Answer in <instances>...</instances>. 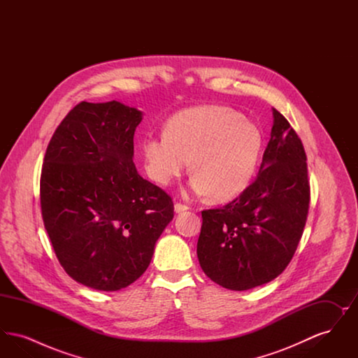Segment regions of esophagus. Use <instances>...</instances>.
Wrapping results in <instances>:
<instances>
[{
	"label": "esophagus",
	"mask_w": 358,
	"mask_h": 358,
	"mask_svg": "<svg viewBox=\"0 0 358 358\" xmlns=\"http://www.w3.org/2000/svg\"><path fill=\"white\" fill-rule=\"evenodd\" d=\"M187 209H189V206H187V205L180 204V203H177V204L174 205V212H176V213L187 212Z\"/></svg>",
	"instance_id": "esophagus-1"
}]
</instances>
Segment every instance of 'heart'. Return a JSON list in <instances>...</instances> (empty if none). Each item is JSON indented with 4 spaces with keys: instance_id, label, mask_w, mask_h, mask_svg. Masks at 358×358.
I'll list each match as a JSON object with an SVG mask.
<instances>
[{
    "instance_id": "1",
    "label": "heart",
    "mask_w": 358,
    "mask_h": 358,
    "mask_svg": "<svg viewBox=\"0 0 358 358\" xmlns=\"http://www.w3.org/2000/svg\"><path fill=\"white\" fill-rule=\"evenodd\" d=\"M263 136L255 123L222 106L182 110L165 123L164 133L141 139L148 176L169 187L192 159L190 189L225 201L243 193L255 177Z\"/></svg>"
}]
</instances>
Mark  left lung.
<instances>
[{"label":"left lung","mask_w":358,"mask_h":358,"mask_svg":"<svg viewBox=\"0 0 358 358\" xmlns=\"http://www.w3.org/2000/svg\"><path fill=\"white\" fill-rule=\"evenodd\" d=\"M273 117L255 181L234 201L201 212L197 257L206 276L225 289H254L283 273L306 224V153L287 120L275 108Z\"/></svg>","instance_id":"left-lung-1"}]
</instances>
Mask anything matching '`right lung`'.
I'll return each instance as SVG.
<instances>
[{"mask_svg":"<svg viewBox=\"0 0 358 358\" xmlns=\"http://www.w3.org/2000/svg\"><path fill=\"white\" fill-rule=\"evenodd\" d=\"M136 107L79 103L56 129L40 182L44 227L69 276L99 291L127 287L146 271L173 220V201L136 171Z\"/></svg>","mask_w":358,"mask_h":358,"instance_id":"right-lung-1","label":"right lung"}]
</instances>
